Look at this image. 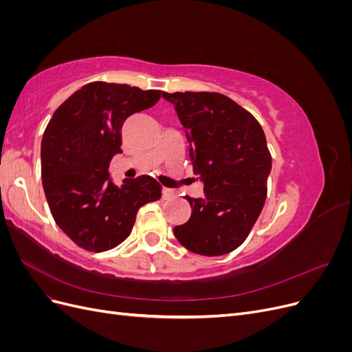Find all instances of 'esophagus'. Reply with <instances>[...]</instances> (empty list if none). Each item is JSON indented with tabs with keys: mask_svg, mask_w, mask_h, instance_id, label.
Returning <instances> with one entry per match:
<instances>
[{
	"mask_svg": "<svg viewBox=\"0 0 352 352\" xmlns=\"http://www.w3.org/2000/svg\"><path fill=\"white\" fill-rule=\"evenodd\" d=\"M175 195V190H172V189H168V188H163V198L164 199H168V198H172Z\"/></svg>",
	"mask_w": 352,
	"mask_h": 352,
	"instance_id": "1",
	"label": "esophagus"
}]
</instances>
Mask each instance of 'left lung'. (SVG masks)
Here are the masks:
<instances>
[{
  "instance_id": "obj_1",
  "label": "left lung",
  "mask_w": 352,
  "mask_h": 352,
  "mask_svg": "<svg viewBox=\"0 0 352 352\" xmlns=\"http://www.w3.org/2000/svg\"><path fill=\"white\" fill-rule=\"evenodd\" d=\"M175 105L204 195L185 197L192 214L173 232L184 247L214 257L247 239L267 197L272 155L255 117L219 92H163Z\"/></svg>"
}]
</instances>
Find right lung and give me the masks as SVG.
Returning a JSON list of instances; mask_svg holds the SVG:
<instances>
[{
    "label": "right lung",
    "instance_id": "1",
    "mask_svg": "<svg viewBox=\"0 0 352 352\" xmlns=\"http://www.w3.org/2000/svg\"><path fill=\"white\" fill-rule=\"evenodd\" d=\"M160 97L162 91L91 82L52 114L41 142L42 186L52 217L78 247H117L131 235L138 210L162 198L151 176L126 179L120 188L109 179V163L122 153L123 122Z\"/></svg>",
    "mask_w": 352,
    "mask_h": 352
}]
</instances>
